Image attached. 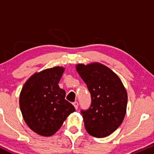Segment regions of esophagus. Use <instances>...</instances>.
<instances>
[{
    "instance_id": "esophagus-1",
    "label": "esophagus",
    "mask_w": 154,
    "mask_h": 154,
    "mask_svg": "<svg viewBox=\"0 0 154 154\" xmlns=\"http://www.w3.org/2000/svg\"><path fill=\"white\" fill-rule=\"evenodd\" d=\"M73 105H74V106H75V109H77V108H78V103H77V101L74 102V103H73Z\"/></svg>"
}]
</instances>
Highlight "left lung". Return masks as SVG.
<instances>
[{
  "instance_id": "1",
  "label": "left lung",
  "mask_w": 154,
  "mask_h": 154,
  "mask_svg": "<svg viewBox=\"0 0 154 154\" xmlns=\"http://www.w3.org/2000/svg\"><path fill=\"white\" fill-rule=\"evenodd\" d=\"M76 69L91 95V106L81 111L85 128L95 137L109 136L125 118L128 104L126 90L119 77L101 63H79Z\"/></svg>"
}]
</instances>
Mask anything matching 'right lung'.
<instances>
[{
    "instance_id": "obj_1",
    "label": "right lung",
    "mask_w": 154,
    "mask_h": 154,
    "mask_svg": "<svg viewBox=\"0 0 154 154\" xmlns=\"http://www.w3.org/2000/svg\"><path fill=\"white\" fill-rule=\"evenodd\" d=\"M64 68L55 66L35 73L24 83L19 96V106L27 126L38 135L51 136L59 130L75 111L65 99L66 93L59 82Z\"/></svg>"
}]
</instances>
